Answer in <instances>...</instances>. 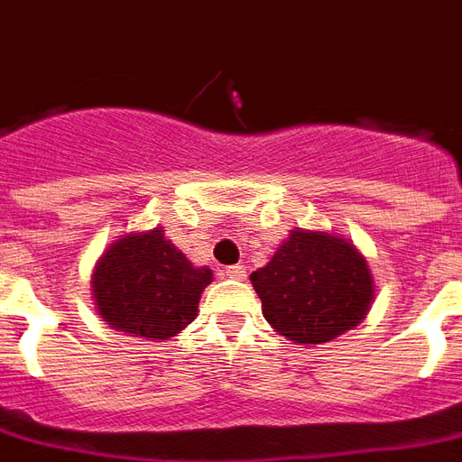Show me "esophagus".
I'll use <instances>...</instances> for the list:
<instances>
[{
  "label": "esophagus",
  "mask_w": 462,
  "mask_h": 462,
  "mask_svg": "<svg viewBox=\"0 0 462 462\" xmlns=\"http://www.w3.org/2000/svg\"><path fill=\"white\" fill-rule=\"evenodd\" d=\"M226 277L228 280H245V267L243 264H231V267H226Z\"/></svg>",
  "instance_id": "34e87169"
}]
</instances>
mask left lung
<instances>
[{
    "label": "left lung",
    "mask_w": 462,
    "mask_h": 462,
    "mask_svg": "<svg viewBox=\"0 0 462 462\" xmlns=\"http://www.w3.org/2000/svg\"><path fill=\"white\" fill-rule=\"evenodd\" d=\"M250 282L264 320L299 345H323L352 330L374 301V277L364 255L325 231L294 228Z\"/></svg>",
    "instance_id": "8db88e82"
}]
</instances>
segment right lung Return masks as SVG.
Masks as SVG:
<instances>
[{
    "instance_id": "obj_1",
    "label": "right lung",
    "mask_w": 462,
    "mask_h": 462,
    "mask_svg": "<svg viewBox=\"0 0 462 462\" xmlns=\"http://www.w3.org/2000/svg\"><path fill=\"white\" fill-rule=\"evenodd\" d=\"M212 277L209 267H195L156 226L110 243L91 287L96 309L113 330L168 339L195 320Z\"/></svg>"
}]
</instances>
